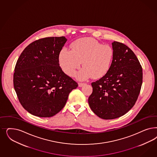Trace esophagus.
Returning <instances> with one entry per match:
<instances>
[{"label":"esophagus","instance_id":"1","mask_svg":"<svg viewBox=\"0 0 157 157\" xmlns=\"http://www.w3.org/2000/svg\"><path fill=\"white\" fill-rule=\"evenodd\" d=\"M85 85H86L85 83H78V86H80V87H82Z\"/></svg>","mask_w":157,"mask_h":157}]
</instances>
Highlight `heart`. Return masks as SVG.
I'll return each instance as SVG.
<instances>
[{
  "mask_svg": "<svg viewBox=\"0 0 157 157\" xmlns=\"http://www.w3.org/2000/svg\"><path fill=\"white\" fill-rule=\"evenodd\" d=\"M71 51L63 48L59 53L58 60L62 70L67 76L76 75L80 65L83 67L77 75L79 80L92 77L99 79L110 70L113 58V50L110 46L101 44L90 37H81L74 41Z\"/></svg>",
  "mask_w": 157,
  "mask_h": 157,
  "instance_id": "heart-1",
  "label": "heart"
}]
</instances>
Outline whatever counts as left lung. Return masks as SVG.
<instances>
[{
  "label": "left lung",
  "instance_id": "1",
  "mask_svg": "<svg viewBox=\"0 0 157 157\" xmlns=\"http://www.w3.org/2000/svg\"><path fill=\"white\" fill-rule=\"evenodd\" d=\"M113 58L108 73L92 82L93 91L88 103L96 116L112 120L124 116L135 105L142 81V67L136 56L128 47L112 43Z\"/></svg>",
  "mask_w": 157,
  "mask_h": 157
}]
</instances>
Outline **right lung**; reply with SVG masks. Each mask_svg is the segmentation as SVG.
<instances>
[{
    "mask_svg": "<svg viewBox=\"0 0 157 157\" xmlns=\"http://www.w3.org/2000/svg\"><path fill=\"white\" fill-rule=\"evenodd\" d=\"M66 41L63 36L35 41L17 60L14 90L21 105L32 115L55 116L66 105L69 93L78 86L59 64V53Z\"/></svg>",
    "mask_w": 157,
    "mask_h": 157,
    "instance_id": "add662e5",
    "label": "right lung"
}]
</instances>
